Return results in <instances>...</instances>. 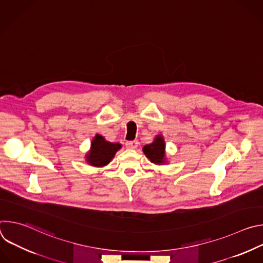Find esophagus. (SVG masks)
I'll list each match as a JSON object with an SVG mask.
<instances>
[{
    "label": "esophagus",
    "instance_id": "esophagus-1",
    "mask_svg": "<svg viewBox=\"0 0 263 263\" xmlns=\"http://www.w3.org/2000/svg\"><path fill=\"white\" fill-rule=\"evenodd\" d=\"M138 146V141L137 140H130L126 142V147L130 148V149H134Z\"/></svg>",
    "mask_w": 263,
    "mask_h": 263
}]
</instances>
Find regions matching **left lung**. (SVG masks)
<instances>
[{
    "instance_id": "left-lung-1",
    "label": "left lung",
    "mask_w": 263,
    "mask_h": 263,
    "mask_svg": "<svg viewBox=\"0 0 263 263\" xmlns=\"http://www.w3.org/2000/svg\"><path fill=\"white\" fill-rule=\"evenodd\" d=\"M142 151L151 162L158 165L166 163L165 142L162 135H157L152 143L145 144L142 147Z\"/></svg>"
}]
</instances>
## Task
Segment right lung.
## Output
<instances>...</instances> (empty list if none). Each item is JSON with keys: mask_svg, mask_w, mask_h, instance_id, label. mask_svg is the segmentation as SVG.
<instances>
[{"mask_svg": "<svg viewBox=\"0 0 263 263\" xmlns=\"http://www.w3.org/2000/svg\"><path fill=\"white\" fill-rule=\"evenodd\" d=\"M121 147V143L109 142L102 135L97 134L91 141L90 151L86 154V161L92 166H105L112 160Z\"/></svg>", "mask_w": 263, "mask_h": 263, "instance_id": "right-lung-1", "label": "right lung"}]
</instances>
